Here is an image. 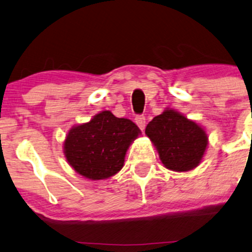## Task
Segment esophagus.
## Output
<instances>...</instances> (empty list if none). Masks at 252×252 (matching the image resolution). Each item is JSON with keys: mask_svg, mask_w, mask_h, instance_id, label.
I'll return each mask as SVG.
<instances>
[{"mask_svg": "<svg viewBox=\"0 0 252 252\" xmlns=\"http://www.w3.org/2000/svg\"><path fill=\"white\" fill-rule=\"evenodd\" d=\"M135 122L138 126V128L143 130L144 126H146V117H144V115H138V116H136Z\"/></svg>", "mask_w": 252, "mask_h": 252, "instance_id": "34e87169", "label": "esophagus"}]
</instances>
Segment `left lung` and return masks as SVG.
<instances>
[{
  "label": "left lung",
  "instance_id": "8db88e82",
  "mask_svg": "<svg viewBox=\"0 0 252 252\" xmlns=\"http://www.w3.org/2000/svg\"><path fill=\"white\" fill-rule=\"evenodd\" d=\"M166 168L187 172L201 162L207 147V135L195 122L174 110H164L146 128Z\"/></svg>",
  "mask_w": 252,
  "mask_h": 252
}]
</instances>
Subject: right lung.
Here are the masks:
<instances>
[{
	"mask_svg": "<svg viewBox=\"0 0 252 252\" xmlns=\"http://www.w3.org/2000/svg\"><path fill=\"white\" fill-rule=\"evenodd\" d=\"M140 134L134 122L105 110L70 130L63 153L77 173L91 180H102L122 169L126 150Z\"/></svg>",
	"mask_w": 252,
	"mask_h": 252,
	"instance_id": "obj_1",
	"label": "right lung"
}]
</instances>
